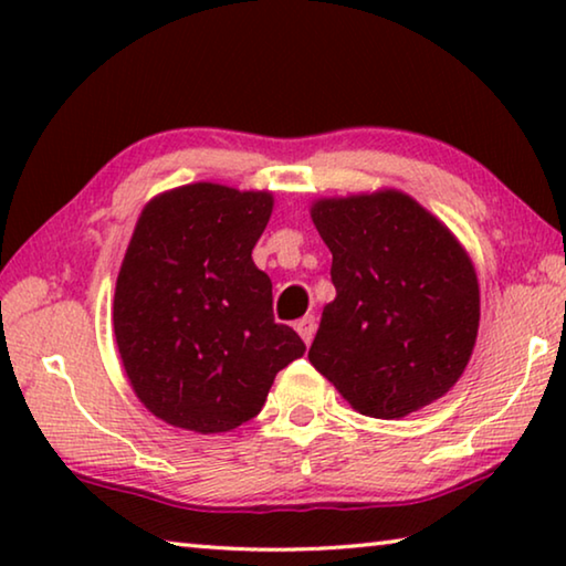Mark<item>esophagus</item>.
Listing matches in <instances>:
<instances>
[{"instance_id":"esophagus-1","label":"esophagus","mask_w":566,"mask_h":566,"mask_svg":"<svg viewBox=\"0 0 566 566\" xmlns=\"http://www.w3.org/2000/svg\"><path fill=\"white\" fill-rule=\"evenodd\" d=\"M294 329H296V334H300L304 344H312L314 332H317V319H314V317H304V319H300V322L294 324Z\"/></svg>"}]
</instances>
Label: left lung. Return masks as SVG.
Returning a JSON list of instances; mask_svg holds the SVG:
<instances>
[{"instance_id":"left-lung-1","label":"left lung","mask_w":566,"mask_h":566,"mask_svg":"<svg viewBox=\"0 0 566 566\" xmlns=\"http://www.w3.org/2000/svg\"><path fill=\"white\" fill-rule=\"evenodd\" d=\"M310 214L337 290L312 342L314 369L367 417L401 419L442 399L479 332V282L464 244L395 187L319 197Z\"/></svg>"}]
</instances>
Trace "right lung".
Returning <instances> with one entry per match:
<instances>
[{
	"label": "right lung",
	"instance_id": "1",
	"mask_svg": "<svg viewBox=\"0 0 566 566\" xmlns=\"http://www.w3.org/2000/svg\"><path fill=\"white\" fill-rule=\"evenodd\" d=\"M274 209L266 189L195 181L142 209L117 274L112 329L124 375L157 419L197 434L256 417L304 342L272 314L252 260Z\"/></svg>",
	"mask_w": 566,
	"mask_h": 566
}]
</instances>
